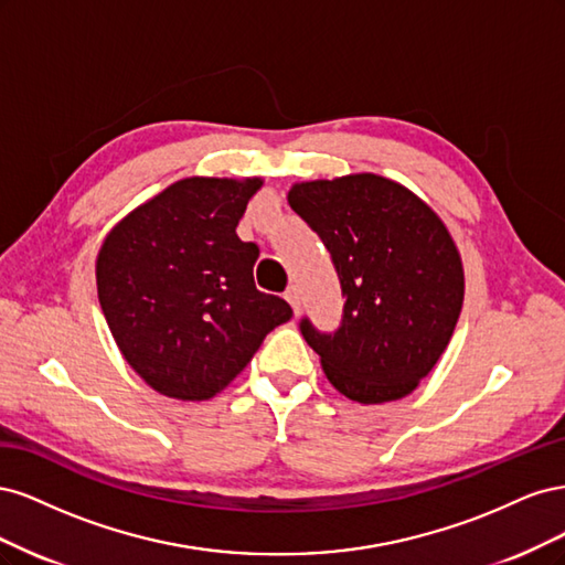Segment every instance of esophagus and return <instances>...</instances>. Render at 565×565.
I'll list each match as a JSON object with an SVG mask.
<instances>
[{"label":"esophagus","instance_id":"34e87169","mask_svg":"<svg viewBox=\"0 0 565 565\" xmlns=\"http://www.w3.org/2000/svg\"><path fill=\"white\" fill-rule=\"evenodd\" d=\"M285 299H287V303H289V306H292L295 313H299V309H301V297H299V289H297V287H289L287 292H285Z\"/></svg>","mask_w":565,"mask_h":565}]
</instances>
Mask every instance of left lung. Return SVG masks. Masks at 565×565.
I'll use <instances>...</instances> for the list:
<instances>
[{
	"mask_svg": "<svg viewBox=\"0 0 565 565\" xmlns=\"http://www.w3.org/2000/svg\"><path fill=\"white\" fill-rule=\"evenodd\" d=\"M287 202L332 254L347 299L334 334L301 320L324 377L363 405L405 398L448 349L465 301L448 226L409 188L370 172L295 183Z\"/></svg>",
	"mask_w": 565,
	"mask_h": 565,
	"instance_id": "8db88e82",
	"label": "left lung"
}]
</instances>
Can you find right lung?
I'll use <instances>...</instances> for the list:
<instances>
[{
  "label": "right lung",
  "mask_w": 565,
  "mask_h": 565,
  "mask_svg": "<svg viewBox=\"0 0 565 565\" xmlns=\"http://www.w3.org/2000/svg\"><path fill=\"white\" fill-rule=\"evenodd\" d=\"M262 185L181 179L117 221L98 249V301L115 344L167 398H214L292 318L285 299L254 287L259 247L235 233Z\"/></svg>",
  "instance_id": "right-lung-1"
}]
</instances>
